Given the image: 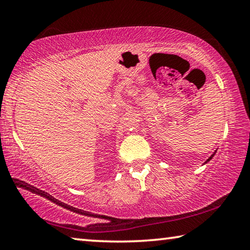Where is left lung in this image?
<instances>
[{"label": "left lung", "instance_id": "left-lung-1", "mask_svg": "<svg viewBox=\"0 0 250 250\" xmlns=\"http://www.w3.org/2000/svg\"><path fill=\"white\" fill-rule=\"evenodd\" d=\"M216 151H217V150H216ZM216 151H215V152H214V153H213V154H211V155L209 156V158H208V159H207V160L205 161V162H204V164H206V163H208V162H209V161H210L211 159H213V156L215 155V153H216Z\"/></svg>", "mask_w": 250, "mask_h": 250}]
</instances>
